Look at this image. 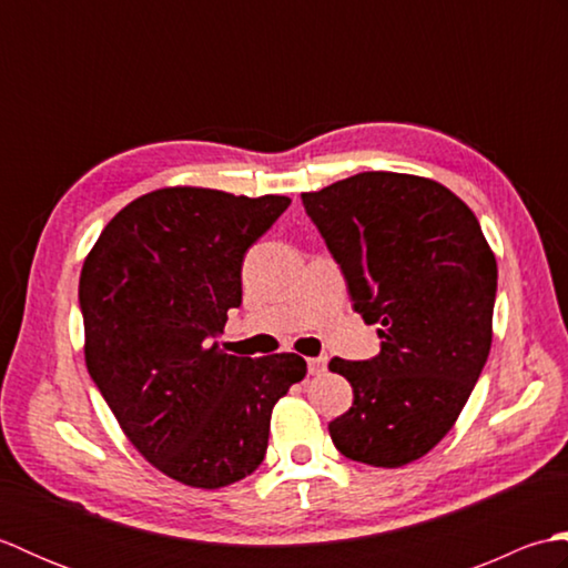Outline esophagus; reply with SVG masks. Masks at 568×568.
I'll return each mask as SVG.
<instances>
[{"mask_svg": "<svg viewBox=\"0 0 568 568\" xmlns=\"http://www.w3.org/2000/svg\"><path fill=\"white\" fill-rule=\"evenodd\" d=\"M307 371H310V376H320V373L327 371V356L307 358Z\"/></svg>", "mask_w": 568, "mask_h": 568, "instance_id": "obj_1", "label": "esophagus"}]
</instances>
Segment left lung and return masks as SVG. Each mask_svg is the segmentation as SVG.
Segmentation results:
<instances>
[{"label": "left lung", "mask_w": 568, "mask_h": 568, "mask_svg": "<svg viewBox=\"0 0 568 568\" xmlns=\"http://www.w3.org/2000/svg\"><path fill=\"white\" fill-rule=\"evenodd\" d=\"M303 204L383 339L371 361H329L354 388L332 442L354 462L405 466L446 437L486 366L496 256L466 202L429 178L358 173Z\"/></svg>", "instance_id": "left-lung-1"}]
</instances>
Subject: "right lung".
Returning <instances> with one entry per match:
<instances>
[{"label": "right lung", "instance_id": "right-lung-1", "mask_svg": "<svg viewBox=\"0 0 568 568\" xmlns=\"http://www.w3.org/2000/svg\"><path fill=\"white\" fill-rule=\"evenodd\" d=\"M291 200L161 187L104 226L80 273L84 364L119 427L168 478L224 488L268 449L273 405L305 358L220 348L241 263Z\"/></svg>", "mask_w": 568, "mask_h": 568}]
</instances>
